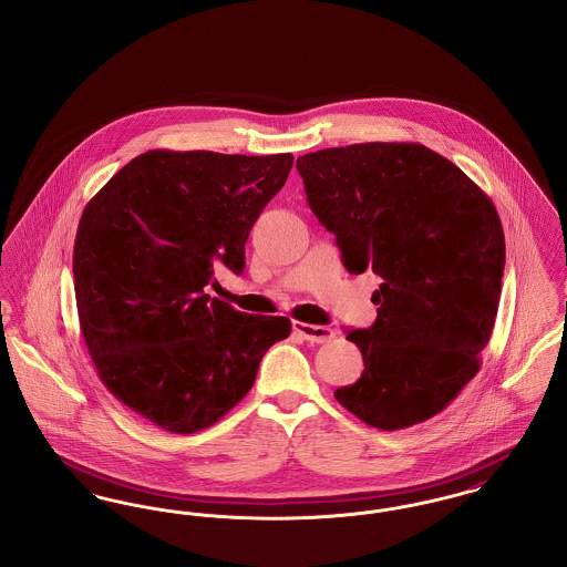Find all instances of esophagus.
Here are the masks:
<instances>
[{
    "mask_svg": "<svg viewBox=\"0 0 567 567\" xmlns=\"http://www.w3.org/2000/svg\"><path fill=\"white\" fill-rule=\"evenodd\" d=\"M293 331L310 344H323L336 336L333 329L323 327V324L299 323V321H293Z\"/></svg>",
    "mask_w": 567,
    "mask_h": 567,
    "instance_id": "1",
    "label": "esophagus"
}]
</instances>
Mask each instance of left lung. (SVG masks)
Here are the masks:
<instances>
[{"label":"left lung","mask_w":567,"mask_h":567,"mask_svg":"<svg viewBox=\"0 0 567 567\" xmlns=\"http://www.w3.org/2000/svg\"><path fill=\"white\" fill-rule=\"evenodd\" d=\"M297 172L344 268L382 278L377 321L347 331L365 370L336 400L384 432L432 419L476 377L495 324L506 243L493 202L414 142L324 148Z\"/></svg>","instance_id":"left-lung-1"}]
</instances>
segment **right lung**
Wrapping results in <instances>:
<instances>
[{
	"mask_svg": "<svg viewBox=\"0 0 567 567\" xmlns=\"http://www.w3.org/2000/svg\"><path fill=\"white\" fill-rule=\"evenodd\" d=\"M293 155L148 151L86 204L74 243L82 338L110 393L165 432L210 427L250 391L287 317L210 299L218 264L243 274L250 227Z\"/></svg>",
	"mask_w": 567,
	"mask_h": 567,
	"instance_id": "add662e5",
	"label": "right lung"
}]
</instances>
